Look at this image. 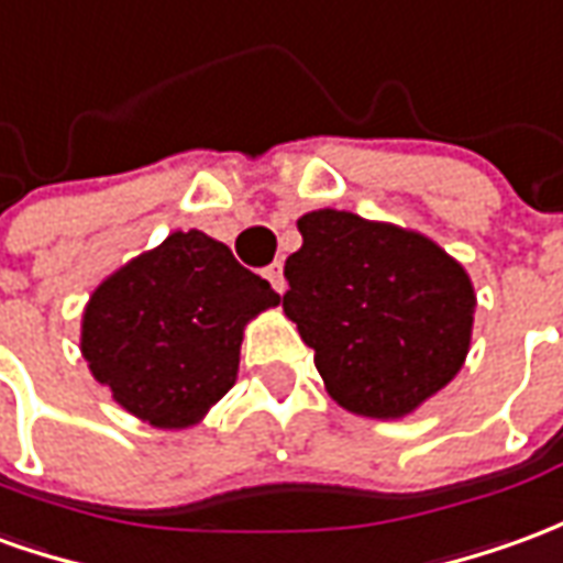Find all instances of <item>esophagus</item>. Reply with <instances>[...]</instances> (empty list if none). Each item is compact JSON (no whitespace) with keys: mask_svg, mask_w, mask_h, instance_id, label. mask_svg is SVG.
Instances as JSON below:
<instances>
[{"mask_svg":"<svg viewBox=\"0 0 563 563\" xmlns=\"http://www.w3.org/2000/svg\"><path fill=\"white\" fill-rule=\"evenodd\" d=\"M265 277H268V283L277 289V292H283L286 289V280H283V265L280 262H274V265H268L265 268Z\"/></svg>","mask_w":563,"mask_h":563,"instance_id":"esophagus-1","label":"esophagus"}]
</instances>
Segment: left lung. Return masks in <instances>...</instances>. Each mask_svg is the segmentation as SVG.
Returning a JSON list of instances; mask_svg holds the SVG:
<instances>
[{"label":"left lung","instance_id":"left-lung-1","mask_svg":"<svg viewBox=\"0 0 563 563\" xmlns=\"http://www.w3.org/2000/svg\"><path fill=\"white\" fill-rule=\"evenodd\" d=\"M298 231L283 310L329 396L353 415L396 420L448 387L473 338L463 265L418 231L347 210L305 213Z\"/></svg>","mask_w":563,"mask_h":563}]
</instances>
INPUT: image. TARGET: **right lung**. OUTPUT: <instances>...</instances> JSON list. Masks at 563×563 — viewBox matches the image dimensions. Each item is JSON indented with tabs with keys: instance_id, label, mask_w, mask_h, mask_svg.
I'll list each match as a JSON object with an SVG mask.
<instances>
[{
	"instance_id": "add662e5",
	"label": "right lung",
	"mask_w": 563,
	"mask_h": 563,
	"mask_svg": "<svg viewBox=\"0 0 563 563\" xmlns=\"http://www.w3.org/2000/svg\"><path fill=\"white\" fill-rule=\"evenodd\" d=\"M277 305L225 243L173 231L93 289L81 356L133 418L186 430L234 387L246 322Z\"/></svg>"
}]
</instances>
